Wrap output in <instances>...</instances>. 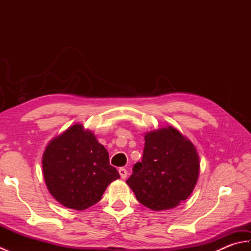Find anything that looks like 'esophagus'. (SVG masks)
Wrapping results in <instances>:
<instances>
[{
  "instance_id": "obj_1",
  "label": "esophagus",
  "mask_w": 251,
  "mask_h": 251,
  "mask_svg": "<svg viewBox=\"0 0 251 251\" xmlns=\"http://www.w3.org/2000/svg\"><path fill=\"white\" fill-rule=\"evenodd\" d=\"M119 173H120V175H121V178H122V179H126V177H127V170H126V168L121 167V168L119 169Z\"/></svg>"
}]
</instances>
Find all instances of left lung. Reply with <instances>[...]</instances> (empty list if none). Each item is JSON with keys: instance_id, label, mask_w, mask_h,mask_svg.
I'll return each mask as SVG.
<instances>
[{"instance_id": "left-lung-1", "label": "left lung", "mask_w": 251, "mask_h": 251, "mask_svg": "<svg viewBox=\"0 0 251 251\" xmlns=\"http://www.w3.org/2000/svg\"><path fill=\"white\" fill-rule=\"evenodd\" d=\"M141 162L126 183L142 205L152 210L174 208L185 201L199 178L195 147L173 127L148 132Z\"/></svg>"}]
</instances>
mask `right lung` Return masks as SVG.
I'll list each match as a JSON object with an SVG mask.
<instances>
[{"instance_id":"add662e5","label":"right lung","mask_w":251,"mask_h":251,"mask_svg":"<svg viewBox=\"0 0 251 251\" xmlns=\"http://www.w3.org/2000/svg\"><path fill=\"white\" fill-rule=\"evenodd\" d=\"M47 189L68 208L87 209L101 200L112 181L120 178L109 153L90 131L73 125L55 138L43 155Z\"/></svg>"}]
</instances>
